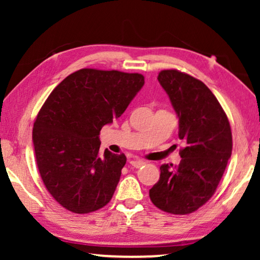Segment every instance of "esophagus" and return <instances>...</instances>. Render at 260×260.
Listing matches in <instances>:
<instances>
[{
  "label": "esophagus",
  "instance_id": "obj_1",
  "mask_svg": "<svg viewBox=\"0 0 260 260\" xmlns=\"http://www.w3.org/2000/svg\"><path fill=\"white\" fill-rule=\"evenodd\" d=\"M130 165L134 167V168H140L144 165V161H142V159H133V161H130Z\"/></svg>",
  "mask_w": 260,
  "mask_h": 260
}]
</instances>
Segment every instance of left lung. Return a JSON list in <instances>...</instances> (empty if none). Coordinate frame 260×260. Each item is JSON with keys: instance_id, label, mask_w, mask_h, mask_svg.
I'll use <instances>...</instances> for the list:
<instances>
[{"instance_id": "1", "label": "left lung", "mask_w": 260, "mask_h": 260, "mask_svg": "<svg viewBox=\"0 0 260 260\" xmlns=\"http://www.w3.org/2000/svg\"><path fill=\"white\" fill-rule=\"evenodd\" d=\"M157 79L179 117V166L162 165L149 190L156 207L170 214H189L215 193L232 154L229 118L201 80L177 70H163Z\"/></svg>"}]
</instances>
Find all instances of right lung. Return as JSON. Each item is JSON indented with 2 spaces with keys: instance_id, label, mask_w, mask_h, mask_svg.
Listing matches in <instances>:
<instances>
[{
  "instance_id": "add662e5",
  "label": "right lung",
  "mask_w": 260,
  "mask_h": 260,
  "mask_svg": "<svg viewBox=\"0 0 260 260\" xmlns=\"http://www.w3.org/2000/svg\"><path fill=\"white\" fill-rule=\"evenodd\" d=\"M143 85L140 73L83 69L46 99L33 127L35 158L45 187L67 211L86 214L112 199L126 157L103 154L99 134Z\"/></svg>"
}]
</instances>
